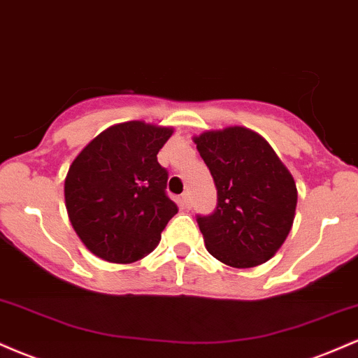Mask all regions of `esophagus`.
I'll return each instance as SVG.
<instances>
[{
  "label": "esophagus",
  "mask_w": 358,
  "mask_h": 358,
  "mask_svg": "<svg viewBox=\"0 0 358 358\" xmlns=\"http://www.w3.org/2000/svg\"><path fill=\"white\" fill-rule=\"evenodd\" d=\"M180 203H182L183 208H190V207H192L190 195H188V193H183V195L180 196Z\"/></svg>",
  "instance_id": "1"
}]
</instances>
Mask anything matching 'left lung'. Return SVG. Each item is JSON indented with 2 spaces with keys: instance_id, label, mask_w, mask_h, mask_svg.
Returning a JSON list of instances; mask_svg holds the SVG:
<instances>
[{
  "instance_id": "obj_1",
  "label": "left lung",
  "mask_w": 358,
  "mask_h": 358,
  "mask_svg": "<svg viewBox=\"0 0 358 358\" xmlns=\"http://www.w3.org/2000/svg\"><path fill=\"white\" fill-rule=\"evenodd\" d=\"M217 188V207L196 215L207 250L231 268L269 261L294 220L298 192L264 138L248 127L205 131L193 138Z\"/></svg>"
}]
</instances>
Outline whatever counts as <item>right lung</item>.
<instances>
[{
	"instance_id": "right-lung-1",
	"label": "right lung",
	"mask_w": 358,
	"mask_h": 358,
	"mask_svg": "<svg viewBox=\"0 0 358 358\" xmlns=\"http://www.w3.org/2000/svg\"><path fill=\"white\" fill-rule=\"evenodd\" d=\"M171 134V127L121 122L72 162L65 207L73 231L97 257L117 264L145 257L178 212L166 195V168L156 158Z\"/></svg>"
}]
</instances>
